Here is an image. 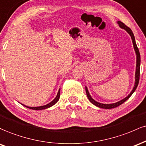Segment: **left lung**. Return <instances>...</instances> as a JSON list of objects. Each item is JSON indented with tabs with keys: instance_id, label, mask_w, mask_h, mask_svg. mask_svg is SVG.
Returning a JSON list of instances; mask_svg holds the SVG:
<instances>
[{
	"instance_id": "1",
	"label": "left lung",
	"mask_w": 146,
	"mask_h": 146,
	"mask_svg": "<svg viewBox=\"0 0 146 146\" xmlns=\"http://www.w3.org/2000/svg\"><path fill=\"white\" fill-rule=\"evenodd\" d=\"M117 23H118V25H119V27H120L121 28L124 29L126 32H127V33L130 34V36H131V38H132L134 49H135L136 55H137V65H136V72H135V85H134V87H133V89H132V90L131 91V92L130 93V94H128V96H127L125 98H124L123 99L121 100V101H118V102H117V103H114V104H101V103L97 102V101H96L95 100L93 99L92 98L91 95L90 94L89 92H88V88H87V87L86 86V94H87V96H88L89 101H90L92 104H94V106H97V107H99V108H104V109L114 108L118 107L119 106H120V105L123 104L125 101H127V100L131 96H132V94H133L134 92L136 90V89H137V86H138V84H139V76H140V63H141L140 53H139V49L137 46V44H136L135 38V36H134V34H133V32H132V31L131 30V29L129 28L128 27H127V26H126L123 23L121 22V21H117Z\"/></svg>"
}]
</instances>
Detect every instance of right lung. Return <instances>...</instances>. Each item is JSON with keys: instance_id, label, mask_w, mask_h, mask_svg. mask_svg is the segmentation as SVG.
<instances>
[{"instance_id": "obj_1", "label": "right lung", "mask_w": 146, "mask_h": 146, "mask_svg": "<svg viewBox=\"0 0 146 146\" xmlns=\"http://www.w3.org/2000/svg\"><path fill=\"white\" fill-rule=\"evenodd\" d=\"M60 89H59V90L58 91V93H57L56 96V97L54 98V99L52 101H51V102H50V103H49L48 104L45 105V106H38V107H29V106H25V105H23V104H22V105H23L24 106H25V107L27 108L32 109V110H44V109L49 108L52 107V106H54V105L56 104V103L58 102V100H59V98H60Z\"/></svg>"}]
</instances>
